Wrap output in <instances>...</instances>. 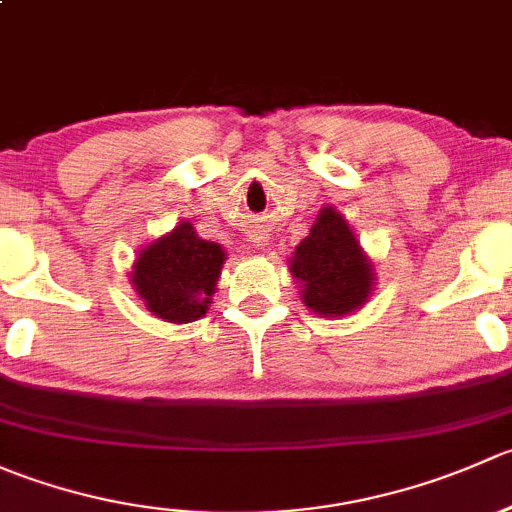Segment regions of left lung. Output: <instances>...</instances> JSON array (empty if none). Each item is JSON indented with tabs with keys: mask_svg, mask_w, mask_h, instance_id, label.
Masks as SVG:
<instances>
[{
	"mask_svg": "<svg viewBox=\"0 0 512 512\" xmlns=\"http://www.w3.org/2000/svg\"><path fill=\"white\" fill-rule=\"evenodd\" d=\"M292 275L302 282V299L317 314H349L366 302L374 282L369 260L332 208L319 213L309 235L294 250Z\"/></svg>",
	"mask_w": 512,
	"mask_h": 512,
	"instance_id": "1",
	"label": "left lung"
}]
</instances>
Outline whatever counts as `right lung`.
I'll use <instances>...</instances> for the list:
<instances>
[{
	"label": "right lung",
	"mask_w": 512,
	"mask_h": 512,
	"mask_svg": "<svg viewBox=\"0 0 512 512\" xmlns=\"http://www.w3.org/2000/svg\"><path fill=\"white\" fill-rule=\"evenodd\" d=\"M223 247L200 240L190 223L148 245L133 267V287L146 307L165 322H193L203 317L215 292Z\"/></svg>",
	"instance_id": "obj_1"
}]
</instances>
